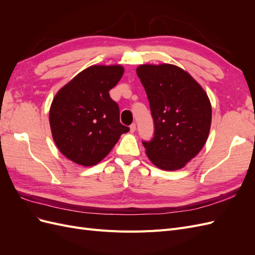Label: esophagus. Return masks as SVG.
I'll return each instance as SVG.
<instances>
[{"instance_id":"34e87169","label":"esophagus","mask_w":255,"mask_h":255,"mask_svg":"<svg viewBox=\"0 0 255 255\" xmlns=\"http://www.w3.org/2000/svg\"><path fill=\"white\" fill-rule=\"evenodd\" d=\"M135 130H136V125H135V123H133V125H130V127H129V132L134 133Z\"/></svg>"}]
</instances>
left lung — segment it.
I'll return each mask as SVG.
<instances>
[{
	"label": "left lung",
	"instance_id": "obj_1",
	"mask_svg": "<svg viewBox=\"0 0 255 255\" xmlns=\"http://www.w3.org/2000/svg\"><path fill=\"white\" fill-rule=\"evenodd\" d=\"M136 72L148 96L155 128L152 140L142 142L146 156L159 169L179 170L207 140L210 99L201 85L175 65L144 64Z\"/></svg>",
	"mask_w": 255,
	"mask_h": 255
}]
</instances>
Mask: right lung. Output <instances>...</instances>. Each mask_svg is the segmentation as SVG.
<instances>
[{
	"instance_id": "1",
	"label": "right lung",
	"mask_w": 255,
	"mask_h": 255,
	"mask_svg": "<svg viewBox=\"0 0 255 255\" xmlns=\"http://www.w3.org/2000/svg\"><path fill=\"white\" fill-rule=\"evenodd\" d=\"M123 72L121 65L90 66L54 97L49 113L53 140L73 163L97 165L129 130L120 123L118 104L109 92Z\"/></svg>"
}]
</instances>
